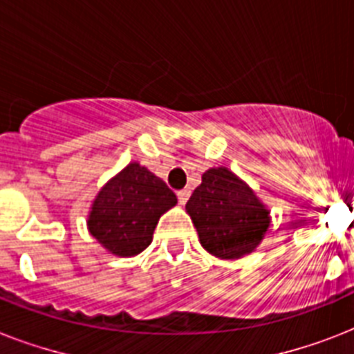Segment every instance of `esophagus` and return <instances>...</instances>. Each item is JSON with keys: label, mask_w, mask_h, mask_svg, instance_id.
Wrapping results in <instances>:
<instances>
[{"label": "esophagus", "mask_w": 354, "mask_h": 354, "mask_svg": "<svg viewBox=\"0 0 354 354\" xmlns=\"http://www.w3.org/2000/svg\"><path fill=\"white\" fill-rule=\"evenodd\" d=\"M178 200H180V204H185L191 196V189H182V191H178Z\"/></svg>", "instance_id": "1"}]
</instances>
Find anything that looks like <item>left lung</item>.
Returning a JSON list of instances; mask_svg holds the SVG:
<instances>
[{
	"mask_svg": "<svg viewBox=\"0 0 354 354\" xmlns=\"http://www.w3.org/2000/svg\"><path fill=\"white\" fill-rule=\"evenodd\" d=\"M185 209L198 232L200 244L221 259L252 253L270 226V211L241 178L224 167L204 172Z\"/></svg>",
	"mask_w": 354,
	"mask_h": 354,
	"instance_id": "8db88e82",
	"label": "left lung"
}]
</instances>
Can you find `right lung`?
<instances>
[{"label": "right lung", "mask_w": 354, "mask_h": 354, "mask_svg": "<svg viewBox=\"0 0 354 354\" xmlns=\"http://www.w3.org/2000/svg\"><path fill=\"white\" fill-rule=\"evenodd\" d=\"M176 202V194L161 178L130 163L97 194L88 227L108 252L132 257L152 242L160 216Z\"/></svg>", "instance_id": "right-lung-1"}]
</instances>
